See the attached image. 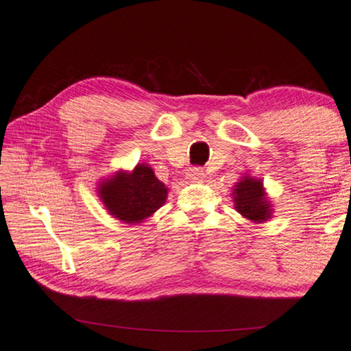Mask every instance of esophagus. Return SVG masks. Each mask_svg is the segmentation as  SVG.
<instances>
[{
  "label": "esophagus",
  "instance_id": "esophagus-1",
  "mask_svg": "<svg viewBox=\"0 0 351 351\" xmlns=\"http://www.w3.org/2000/svg\"><path fill=\"white\" fill-rule=\"evenodd\" d=\"M204 177V171L201 167H190L189 172H186V179L190 180H201Z\"/></svg>",
  "mask_w": 351,
  "mask_h": 351
}]
</instances>
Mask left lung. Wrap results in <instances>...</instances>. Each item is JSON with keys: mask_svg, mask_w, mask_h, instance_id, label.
Here are the masks:
<instances>
[{"mask_svg": "<svg viewBox=\"0 0 351 351\" xmlns=\"http://www.w3.org/2000/svg\"><path fill=\"white\" fill-rule=\"evenodd\" d=\"M234 209L251 222L262 223L271 217V204L267 201L265 190L261 180L244 176L233 190Z\"/></svg>", "mask_w": 351, "mask_h": 351, "instance_id": "obj_1", "label": "left lung"}]
</instances>
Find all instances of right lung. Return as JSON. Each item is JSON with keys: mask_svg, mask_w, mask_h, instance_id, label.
Returning <instances> with one entry per match:
<instances>
[{"mask_svg": "<svg viewBox=\"0 0 351 351\" xmlns=\"http://www.w3.org/2000/svg\"><path fill=\"white\" fill-rule=\"evenodd\" d=\"M97 191L108 213L126 223L143 222L167 198L166 185L147 165H137L132 172H117L100 182Z\"/></svg>", "mask_w": 351, "mask_h": 351, "instance_id": "add662e5", "label": "right lung"}]
</instances>
